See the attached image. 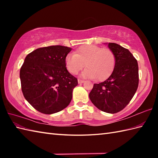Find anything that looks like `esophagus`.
I'll return each instance as SVG.
<instances>
[{"instance_id":"esophagus-1","label":"esophagus","mask_w":158,"mask_h":158,"mask_svg":"<svg viewBox=\"0 0 158 158\" xmlns=\"http://www.w3.org/2000/svg\"><path fill=\"white\" fill-rule=\"evenodd\" d=\"M84 82H85V81H83V80L78 79V83H79V84H81V83H83Z\"/></svg>"}]
</instances>
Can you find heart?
I'll return each mask as SVG.
<instances>
[{
    "label": "heart",
    "mask_w": 158,
    "mask_h": 158,
    "mask_svg": "<svg viewBox=\"0 0 158 158\" xmlns=\"http://www.w3.org/2000/svg\"><path fill=\"white\" fill-rule=\"evenodd\" d=\"M115 56L108 48L88 45L80 47L75 53H69L65 58V66L68 71L76 75L83 66L86 69L81 74L83 78L102 81L106 79L115 68Z\"/></svg>",
    "instance_id": "heart-1"
}]
</instances>
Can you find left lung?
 I'll return each mask as SVG.
<instances>
[{
  "instance_id": "1",
  "label": "left lung",
  "mask_w": 158,
  "mask_h": 158,
  "mask_svg": "<svg viewBox=\"0 0 158 158\" xmlns=\"http://www.w3.org/2000/svg\"><path fill=\"white\" fill-rule=\"evenodd\" d=\"M115 56V66L105 81L95 83L89 97L102 111L116 113L127 105L138 88L139 66L128 49L114 43H105Z\"/></svg>"
}]
</instances>
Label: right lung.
<instances>
[{
    "label": "right lung",
    "mask_w": 158,
    "mask_h": 158,
    "mask_svg": "<svg viewBox=\"0 0 158 158\" xmlns=\"http://www.w3.org/2000/svg\"><path fill=\"white\" fill-rule=\"evenodd\" d=\"M72 48L52 45L35 49L24 60L19 72L22 90L26 100L44 114L65 109L78 84L65 66V58Z\"/></svg>",
    "instance_id": "add662e5"
}]
</instances>
